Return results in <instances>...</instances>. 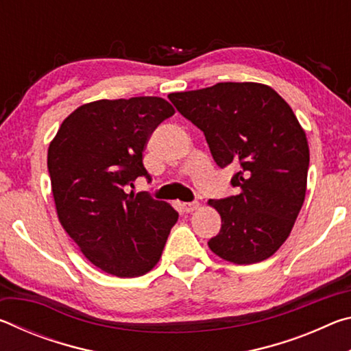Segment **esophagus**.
<instances>
[{"label":"esophagus","instance_id":"1","mask_svg":"<svg viewBox=\"0 0 351 351\" xmlns=\"http://www.w3.org/2000/svg\"><path fill=\"white\" fill-rule=\"evenodd\" d=\"M198 207H199L198 201H192V203H184L182 204V209L186 212H193V210H197Z\"/></svg>","mask_w":351,"mask_h":351}]
</instances>
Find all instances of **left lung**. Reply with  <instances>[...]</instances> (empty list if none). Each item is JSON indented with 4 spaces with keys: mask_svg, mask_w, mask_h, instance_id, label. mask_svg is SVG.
Instances as JSON below:
<instances>
[{
    "mask_svg": "<svg viewBox=\"0 0 351 351\" xmlns=\"http://www.w3.org/2000/svg\"><path fill=\"white\" fill-rule=\"evenodd\" d=\"M170 102L204 133L219 169L237 165V195L210 199L221 229L209 240L237 265L269 258L293 229L306 192L310 150L291 106L261 83L224 82L171 93Z\"/></svg>",
    "mask_w": 351,
    "mask_h": 351,
    "instance_id": "obj_1",
    "label": "left lung"
}]
</instances>
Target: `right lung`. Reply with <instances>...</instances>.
Returning <instances> with one entry per match:
<instances>
[{
  "label": "right lung",
  "instance_id": "obj_1",
  "mask_svg": "<svg viewBox=\"0 0 351 351\" xmlns=\"http://www.w3.org/2000/svg\"><path fill=\"white\" fill-rule=\"evenodd\" d=\"M175 114L161 97L97 100L64 119L47 150L57 215L83 255L111 276L138 277L161 258L178 212L148 192L142 153L159 123Z\"/></svg>",
  "mask_w": 351,
  "mask_h": 351
}]
</instances>
